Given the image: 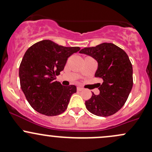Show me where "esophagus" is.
Wrapping results in <instances>:
<instances>
[{
	"instance_id": "1",
	"label": "esophagus",
	"mask_w": 152,
	"mask_h": 152,
	"mask_svg": "<svg viewBox=\"0 0 152 152\" xmlns=\"http://www.w3.org/2000/svg\"><path fill=\"white\" fill-rule=\"evenodd\" d=\"M81 90H83V88H81V87H77V91H81Z\"/></svg>"
}]
</instances>
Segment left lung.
<instances>
[{"instance_id": "1", "label": "left lung", "mask_w": 152, "mask_h": 152, "mask_svg": "<svg viewBox=\"0 0 152 152\" xmlns=\"http://www.w3.org/2000/svg\"><path fill=\"white\" fill-rule=\"evenodd\" d=\"M79 53L86 54L97 60L96 78H101L100 94L92 92L85 101L87 109L99 116L114 114L127 101L133 84L132 66L127 53L111 43H103L96 47L84 48Z\"/></svg>"}]
</instances>
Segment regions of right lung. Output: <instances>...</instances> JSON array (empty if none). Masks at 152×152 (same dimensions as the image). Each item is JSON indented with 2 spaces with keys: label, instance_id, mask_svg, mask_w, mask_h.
<instances>
[{
  "label": "right lung",
  "instance_id": "right-lung-1",
  "mask_svg": "<svg viewBox=\"0 0 152 152\" xmlns=\"http://www.w3.org/2000/svg\"><path fill=\"white\" fill-rule=\"evenodd\" d=\"M78 47H65L50 40L32 45L24 55L19 70L20 87L32 108L46 116H57L67 109L76 87L62 85L55 80L67 60L79 52Z\"/></svg>",
  "mask_w": 152,
  "mask_h": 152
}]
</instances>
